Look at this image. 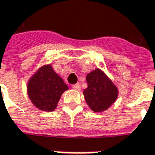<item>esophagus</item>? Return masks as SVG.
I'll return each instance as SVG.
<instances>
[{
    "instance_id": "esophagus-1",
    "label": "esophagus",
    "mask_w": 155,
    "mask_h": 155,
    "mask_svg": "<svg viewBox=\"0 0 155 155\" xmlns=\"http://www.w3.org/2000/svg\"><path fill=\"white\" fill-rule=\"evenodd\" d=\"M72 89L75 90H80V89H81V86H80L79 84H76L72 85Z\"/></svg>"
}]
</instances>
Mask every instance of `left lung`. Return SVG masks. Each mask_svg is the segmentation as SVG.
Here are the masks:
<instances>
[{"mask_svg":"<svg viewBox=\"0 0 155 155\" xmlns=\"http://www.w3.org/2000/svg\"><path fill=\"white\" fill-rule=\"evenodd\" d=\"M86 81L88 88L84 90V95L92 111L103 112L118 98L117 87L101 70L92 71L86 77Z\"/></svg>","mask_w":155,"mask_h":155,"instance_id":"obj_1","label":"left lung"}]
</instances>
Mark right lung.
Masks as SVG:
<instances>
[{"instance_id": "add662e5", "label": "right lung", "mask_w": 155, "mask_h": 155, "mask_svg": "<svg viewBox=\"0 0 155 155\" xmlns=\"http://www.w3.org/2000/svg\"><path fill=\"white\" fill-rule=\"evenodd\" d=\"M68 90L63 79L53 70L50 65L41 66L28 82L29 98L36 108L53 112L61 94Z\"/></svg>"}]
</instances>
